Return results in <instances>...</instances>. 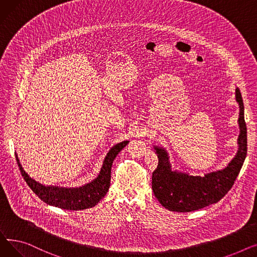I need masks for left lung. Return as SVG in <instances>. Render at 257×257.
<instances>
[{
  "mask_svg": "<svg viewBox=\"0 0 257 257\" xmlns=\"http://www.w3.org/2000/svg\"><path fill=\"white\" fill-rule=\"evenodd\" d=\"M235 99L239 105L238 150L234 158L223 169L203 177L172 170L168 152L154 146L158 166L152 174V190L159 203L171 211L190 212L217 203L232 187L247 155V126L244 103L236 87Z\"/></svg>",
  "mask_w": 257,
  "mask_h": 257,
  "instance_id": "obj_1",
  "label": "left lung"
}]
</instances>
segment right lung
Segmentation results:
<instances>
[{"mask_svg": "<svg viewBox=\"0 0 257 257\" xmlns=\"http://www.w3.org/2000/svg\"><path fill=\"white\" fill-rule=\"evenodd\" d=\"M128 143V141H125L112 147L104 159L99 176L90 183L76 188L46 186L40 184L39 182L32 179L24 171L18 155L17 161L25 181L29 185L33 193L40 200H43L45 203L59 207L61 209L81 210L97 205L98 202H100V200L107 194L110 186V173L113 160L121 151V149H124L127 146Z\"/></svg>", "mask_w": 257, "mask_h": 257, "instance_id": "1", "label": "right lung"}]
</instances>
